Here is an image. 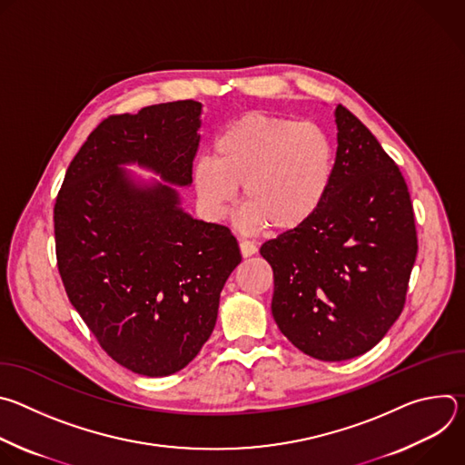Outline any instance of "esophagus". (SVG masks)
I'll use <instances>...</instances> for the list:
<instances>
[{"instance_id": "esophagus-1", "label": "esophagus", "mask_w": 465, "mask_h": 465, "mask_svg": "<svg viewBox=\"0 0 465 465\" xmlns=\"http://www.w3.org/2000/svg\"><path fill=\"white\" fill-rule=\"evenodd\" d=\"M239 248H241L242 257H252L253 253H257V246L253 242H250V241H241Z\"/></svg>"}]
</instances>
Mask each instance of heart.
Segmentation results:
<instances>
[{
    "instance_id": "1",
    "label": "heart",
    "mask_w": 465,
    "mask_h": 465,
    "mask_svg": "<svg viewBox=\"0 0 465 465\" xmlns=\"http://www.w3.org/2000/svg\"><path fill=\"white\" fill-rule=\"evenodd\" d=\"M335 173V149L311 123L248 112L221 130L215 158L193 165L204 212L221 219L242 183L239 224L246 232L298 230L323 204Z\"/></svg>"
}]
</instances>
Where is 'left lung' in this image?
Masks as SVG:
<instances>
[{"mask_svg": "<svg viewBox=\"0 0 465 465\" xmlns=\"http://www.w3.org/2000/svg\"><path fill=\"white\" fill-rule=\"evenodd\" d=\"M323 204L261 246L274 271L272 316L305 355L339 362L370 351L400 318L418 253L400 167L342 104Z\"/></svg>", "mask_w": 465, "mask_h": 465, "instance_id": "left-lung-1", "label": "left lung"}]
</instances>
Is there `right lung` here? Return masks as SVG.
Returning a JSON list of instances; mask_svg holds the SVG:
<instances>
[{"label": "right lung", "mask_w": 465, "mask_h": 465, "mask_svg": "<svg viewBox=\"0 0 465 465\" xmlns=\"http://www.w3.org/2000/svg\"><path fill=\"white\" fill-rule=\"evenodd\" d=\"M203 104L174 101L104 119L65 171L54 204L60 278L101 348L165 377L212 337L221 291L241 262L226 226L193 219L189 187ZM156 173L145 181L125 167Z\"/></svg>", "instance_id": "right-lung-1"}]
</instances>
